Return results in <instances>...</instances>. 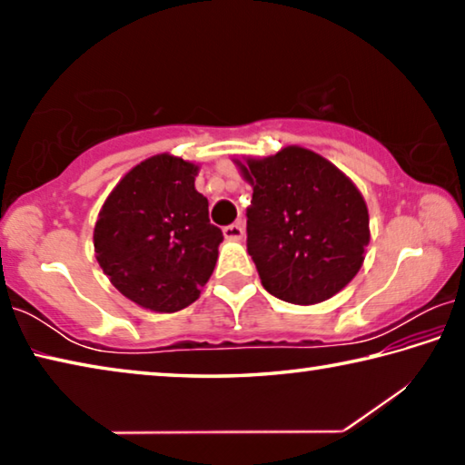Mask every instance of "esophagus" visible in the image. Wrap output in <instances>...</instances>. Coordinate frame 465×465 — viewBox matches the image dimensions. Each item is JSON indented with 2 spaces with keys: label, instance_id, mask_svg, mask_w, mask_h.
<instances>
[{
  "label": "esophagus",
  "instance_id": "1",
  "mask_svg": "<svg viewBox=\"0 0 465 465\" xmlns=\"http://www.w3.org/2000/svg\"><path fill=\"white\" fill-rule=\"evenodd\" d=\"M223 235L232 242H240V240H243V225L240 222L227 225V227H223Z\"/></svg>",
  "mask_w": 465,
  "mask_h": 465
}]
</instances>
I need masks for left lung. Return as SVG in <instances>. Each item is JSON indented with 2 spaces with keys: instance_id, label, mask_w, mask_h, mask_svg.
Here are the masks:
<instances>
[{
  "instance_id": "obj_1",
  "label": "left lung",
  "mask_w": 465,
  "mask_h": 465,
  "mask_svg": "<svg viewBox=\"0 0 465 465\" xmlns=\"http://www.w3.org/2000/svg\"><path fill=\"white\" fill-rule=\"evenodd\" d=\"M233 163L254 191L246 211L248 254L262 287L287 303L313 305L349 285L371 238L355 183L299 145Z\"/></svg>"
}]
</instances>
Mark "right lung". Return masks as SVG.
<instances>
[{
	"mask_svg": "<svg viewBox=\"0 0 465 465\" xmlns=\"http://www.w3.org/2000/svg\"><path fill=\"white\" fill-rule=\"evenodd\" d=\"M199 163L157 153L131 168L102 204L94 252L108 281L139 308L172 313L196 302L223 233L194 188Z\"/></svg>",
	"mask_w": 465,
	"mask_h": 465,
	"instance_id": "right-lung-1",
	"label": "right lung"
}]
</instances>
